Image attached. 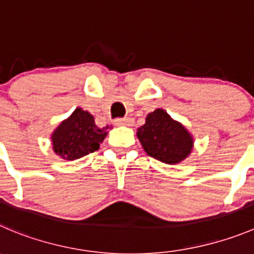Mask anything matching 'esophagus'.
Listing matches in <instances>:
<instances>
[{"mask_svg": "<svg viewBox=\"0 0 254 254\" xmlns=\"http://www.w3.org/2000/svg\"><path fill=\"white\" fill-rule=\"evenodd\" d=\"M115 125H131L132 124V120L130 118H119V119H116Z\"/></svg>", "mask_w": 254, "mask_h": 254, "instance_id": "34e87169", "label": "esophagus"}]
</instances>
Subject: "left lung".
Masks as SVG:
<instances>
[{
	"label": "left lung",
	"mask_w": 254,
	"mask_h": 254,
	"mask_svg": "<svg viewBox=\"0 0 254 254\" xmlns=\"http://www.w3.org/2000/svg\"><path fill=\"white\" fill-rule=\"evenodd\" d=\"M136 135L146 154L165 164L181 163L193 148V139L186 127L163 109L148 114L145 124L139 127Z\"/></svg>",
	"instance_id": "1"
}]
</instances>
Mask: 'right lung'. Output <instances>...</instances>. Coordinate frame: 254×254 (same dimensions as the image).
<instances>
[{
	"mask_svg": "<svg viewBox=\"0 0 254 254\" xmlns=\"http://www.w3.org/2000/svg\"><path fill=\"white\" fill-rule=\"evenodd\" d=\"M106 127L95 125L94 116L77 108L52 134V148L64 159L75 160L94 153L105 139Z\"/></svg>",
	"mask_w": 254,
	"mask_h": 254,
	"instance_id": "add662e5",
	"label": "right lung"
}]
</instances>
